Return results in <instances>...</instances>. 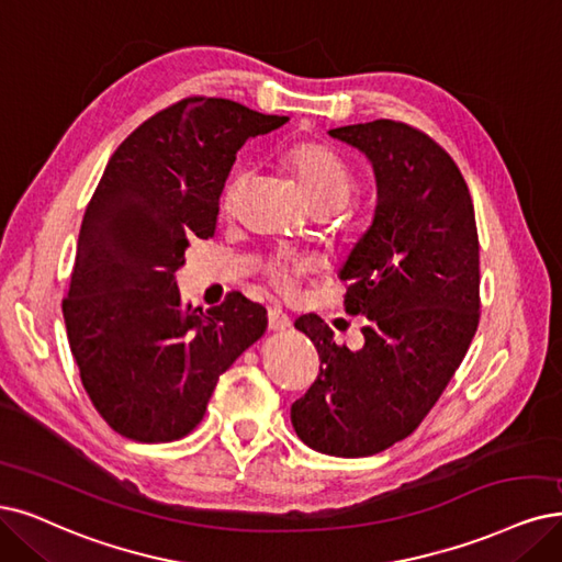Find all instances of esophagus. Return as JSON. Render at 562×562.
I'll list each match as a JSON object with an SVG mask.
<instances>
[{"label": "esophagus", "mask_w": 562, "mask_h": 562, "mask_svg": "<svg viewBox=\"0 0 562 562\" xmlns=\"http://www.w3.org/2000/svg\"><path fill=\"white\" fill-rule=\"evenodd\" d=\"M289 326H292V319H289L286 313H282V307L270 305L268 307V328L270 330H284Z\"/></svg>", "instance_id": "1"}]
</instances>
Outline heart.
I'll return each instance as SVG.
<instances>
[{
	"label": "heart",
	"instance_id": "1",
	"mask_svg": "<svg viewBox=\"0 0 562 562\" xmlns=\"http://www.w3.org/2000/svg\"><path fill=\"white\" fill-rule=\"evenodd\" d=\"M284 164L294 171L301 182L305 199L313 205V211L322 207H338L347 203L351 190H355V173L349 164L330 148L324 140H299L284 153ZM245 187V173L234 171L228 176L222 190V211L234 213L238 196ZM310 263L296 255H276L263 266V276L270 286L278 289L284 296H294L299 282L310 273Z\"/></svg>",
	"mask_w": 562,
	"mask_h": 562
}]
</instances>
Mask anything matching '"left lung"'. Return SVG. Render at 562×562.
I'll list each match as a JSON object with an SVG mask.
<instances>
[{"label": "left lung", "mask_w": 562, "mask_h": 562, "mask_svg": "<svg viewBox=\"0 0 562 562\" xmlns=\"http://www.w3.org/2000/svg\"><path fill=\"white\" fill-rule=\"evenodd\" d=\"M372 161L378 207L340 278L345 313L370 319L351 351L317 315L319 375L292 405L299 438L359 459L405 440L438 403L480 326V236L468 182L442 145L398 120L328 132Z\"/></svg>", "instance_id": "8db88e82"}]
</instances>
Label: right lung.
<instances>
[{
    "label": "right lung",
    "mask_w": 562,
    "mask_h": 562,
    "mask_svg": "<svg viewBox=\"0 0 562 562\" xmlns=\"http://www.w3.org/2000/svg\"><path fill=\"white\" fill-rule=\"evenodd\" d=\"M286 120L187 97L145 120L109 159L82 217L61 313L80 382L122 438L155 445L192 432L222 372L263 336V305L240 292L207 310L182 305L176 273L194 238H213L240 145Z\"/></svg>",
    "instance_id": "right-lung-1"
}]
</instances>
